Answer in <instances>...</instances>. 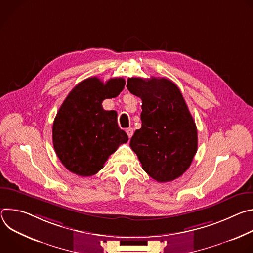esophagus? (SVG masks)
<instances>
[{"mask_svg": "<svg viewBox=\"0 0 253 253\" xmlns=\"http://www.w3.org/2000/svg\"><path fill=\"white\" fill-rule=\"evenodd\" d=\"M126 133H127V135H128V137L131 138L132 135H133V133H134L133 128H127V129H126Z\"/></svg>", "mask_w": 253, "mask_h": 253, "instance_id": "esophagus-1", "label": "esophagus"}]
</instances>
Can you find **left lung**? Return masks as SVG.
Listing matches in <instances>:
<instances>
[{"label": "left lung", "mask_w": 253, "mask_h": 253, "mask_svg": "<svg viewBox=\"0 0 253 253\" xmlns=\"http://www.w3.org/2000/svg\"><path fill=\"white\" fill-rule=\"evenodd\" d=\"M127 89L142 100V127L130 146L149 176L173 181L189 168L197 151V128L185 100L166 78H129Z\"/></svg>", "instance_id": "obj_1"}]
</instances>
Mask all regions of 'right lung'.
<instances>
[{
    "label": "right lung",
    "instance_id": "1",
    "mask_svg": "<svg viewBox=\"0 0 253 253\" xmlns=\"http://www.w3.org/2000/svg\"><path fill=\"white\" fill-rule=\"evenodd\" d=\"M123 78L103 83L97 77L75 86L64 100L53 124V145L62 164L79 176H92L108 157L128 141L117 123V112L103 109L105 99L117 97Z\"/></svg>",
    "mask_w": 253,
    "mask_h": 253
}]
</instances>
